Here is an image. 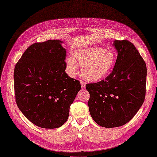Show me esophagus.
<instances>
[{
    "label": "esophagus",
    "mask_w": 157,
    "mask_h": 157,
    "mask_svg": "<svg viewBox=\"0 0 157 157\" xmlns=\"http://www.w3.org/2000/svg\"><path fill=\"white\" fill-rule=\"evenodd\" d=\"M80 83H81L82 89H85V87H86V83L83 82V81H81V82H80Z\"/></svg>",
    "instance_id": "34e87169"
}]
</instances>
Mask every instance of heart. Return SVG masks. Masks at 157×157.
<instances>
[{
	"instance_id": "heart-1",
	"label": "heart",
	"mask_w": 157,
	"mask_h": 157,
	"mask_svg": "<svg viewBox=\"0 0 157 157\" xmlns=\"http://www.w3.org/2000/svg\"><path fill=\"white\" fill-rule=\"evenodd\" d=\"M117 56L113 50L93 46L75 51L74 57L66 59L67 71L73 75L82 66L81 72L84 79L90 82H98L109 75L117 62Z\"/></svg>"
}]
</instances>
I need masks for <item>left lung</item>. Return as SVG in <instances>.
I'll return each mask as SVG.
<instances>
[{
    "label": "left lung",
    "instance_id": "left-lung-1",
    "mask_svg": "<svg viewBox=\"0 0 157 157\" xmlns=\"http://www.w3.org/2000/svg\"><path fill=\"white\" fill-rule=\"evenodd\" d=\"M117 62L111 74L101 82L86 85L92 119L99 125L113 128L126 124L144 101L147 66L139 52L128 40H115Z\"/></svg>",
    "mask_w": 157,
    "mask_h": 157
}]
</instances>
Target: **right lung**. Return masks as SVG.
<instances>
[{
  "mask_svg": "<svg viewBox=\"0 0 157 157\" xmlns=\"http://www.w3.org/2000/svg\"><path fill=\"white\" fill-rule=\"evenodd\" d=\"M59 40L35 43L16 64L14 83L16 102L30 121L44 128L61 127L80 82L66 73V51Z\"/></svg>",
  "mask_w": 157,
  "mask_h": 157,
  "instance_id": "1",
  "label": "right lung"
}]
</instances>
